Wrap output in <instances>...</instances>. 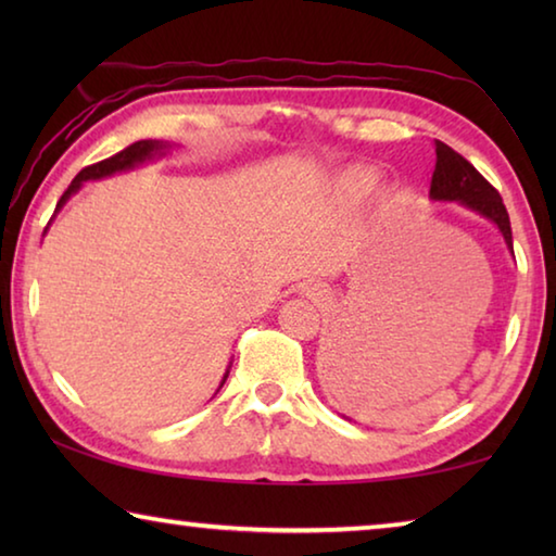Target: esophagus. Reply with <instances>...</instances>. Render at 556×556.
I'll return each mask as SVG.
<instances>
[{"label":"esophagus","instance_id":"esophagus-1","mask_svg":"<svg viewBox=\"0 0 556 556\" xmlns=\"http://www.w3.org/2000/svg\"><path fill=\"white\" fill-rule=\"evenodd\" d=\"M304 291L308 296H318L321 294V289H318V285H308V287H304Z\"/></svg>","mask_w":556,"mask_h":556}]
</instances>
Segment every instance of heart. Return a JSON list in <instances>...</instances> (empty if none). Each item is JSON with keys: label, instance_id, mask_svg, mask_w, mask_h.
I'll return each mask as SVG.
<instances>
[{"label": "heart", "instance_id": "b5f03b06", "mask_svg": "<svg viewBox=\"0 0 556 556\" xmlns=\"http://www.w3.org/2000/svg\"><path fill=\"white\" fill-rule=\"evenodd\" d=\"M375 181H378V174H375L372 168H351V172H345L341 178V191L348 199L361 201L372 191Z\"/></svg>", "mask_w": 556, "mask_h": 556}]
</instances>
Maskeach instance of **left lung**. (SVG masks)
<instances>
[{
	"instance_id": "8db88e82",
	"label": "left lung",
	"mask_w": 556,
	"mask_h": 556,
	"mask_svg": "<svg viewBox=\"0 0 556 556\" xmlns=\"http://www.w3.org/2000/svg\"><path fill=\"white\" fill-rule=\"evenodd\" d=\"M434 147H437V166H434V174H431L429 199L441 201V203L456 201L464 205V208L483 215L485 220H491L495 228L501 230L507 250L513 252L510 218H507L501 193H497L495 188L476 172L473 164H468L466 159L458 152H454L448 144L439 142L437 139Z\"/></svg>"
}]
</instances>
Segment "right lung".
<instances>
[{
	"instance_id": "1",
	"label": "right lung",
	"mask_w": 556,
	"mask_h": 556,
	"mask_svg": "<svg viewBox=\"0 0 556 556\" xmlns=\"http://www.w3.org/2000/svg\"><path fill=\"white\" fill-rule=\"evenodd\" d=\"M172 147H174V144L159 142V139H142V142L129 144L127 149H122L119 154L105 159V162H98V164H92V166H86L78 176L73 178L71 186H68V191H65V193L61 195L59 205H55V213H59V211L63 208L65 201H68L73 193L80 191V186L86 184V181H98V178L115 176V174H122V172H129V168H135V166H139V164L154 162V159H162V156H166L168 152H172ZM55 213H53V215H55ZM49 225H51V223H49ZM43 232H46V230H43ZM228 372H230V365H228V370H225V375H223L220 388L225 384V380H228ZM220 388L215 390V392H220Z\"/></svg>"
}]
</instances>
